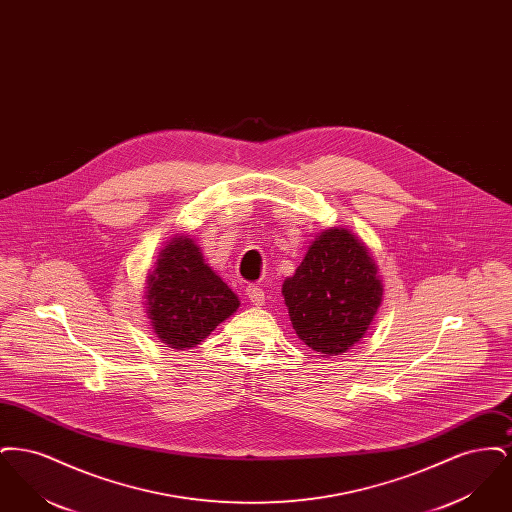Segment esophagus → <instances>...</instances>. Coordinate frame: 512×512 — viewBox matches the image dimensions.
Wrapping results in <instances>:
<instances>
[{"mask_svg": "<svg viewBox=\"0 0 512 512\" xmlns=\"http://www.w3.org/2000/svg\"><path fill=\"white\" fill-rule=\"evenodd\" d=\"M245 295H247V299L251 301V305L261 307V305L265 303V292H263L259 286H247V288H245Z\"/></svg>", "mask_w": 512, "mask_h": 512, "instance_id": "obj_1", "label": "esophagus"}]
</instances>
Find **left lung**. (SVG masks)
Listing matches in <instances>:
<instances>
[{"label": "left lung", "instance_id": "8db88e82", "mask_svg": "<svg viewBox=\"0 0 512 512\" xmlns=\"http://www.w3.org/2000/svg\"><path fill=\"white\" fill-rule=\"evenodd\" d=\"M282 295L299 340L334 357L365 338L384 286L366 245L347 228H330L309 245Z\"/></svg>", "mask_w": 512, "mask_h": 512}]
</instances>
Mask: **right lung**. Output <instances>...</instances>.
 I'll use <instances>...</instances> for the list:
<instances>
[{"label":"right lung","instance_id":"right-lung-1","mask_svg":"<svg viewBox=\"0 0 512 512\" xmlns=\"http://www.w3.org/2000/svg\"><path fill=\"white\" fill-rule=\"evenodd\" d=\"M146 284L147 318L157 338L172 349H192L240 307L238 295L188 236L167 242Z\"/></svg>","mask_w":512,"mask_h":512}]
</instances>
